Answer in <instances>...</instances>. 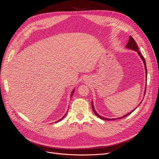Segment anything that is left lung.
I'll return each instance as SVG.
<instances>
[{
  "instance_id": "obj_1",
  "label": "left lung",
  "mask_w": 159,
  "mask_h": 159,
  "mask_svg": "<svg viewBox=\"0 0 159 159\" xmlns=\"http://www.w3.org/2000/svg\"><path fill=\"white\" fill-rule=\"evenodd\" d=\"M126 48H128V49H132V50H134V51H135V52H137V53H138V54H139V55L140 57V58H141V59L143 60V62H144V68H145V70H146V82H147V68H146V61H145V59H144V57L141 54H140V52L139 51V47H138V46H137V43H136V42L135 41V40L133 39V38L131 37V36H129V40H128V44H126ZM146 88H145V91H144V95H145V93H146ZM91 105H92V109H93V112H94V113L98 116V117H99L100 119H102V120H116V119H122V118H124V117H125V116H128V115H129L130 113H131L134 110H133L132 111H131V112H129V113H128V114H126V115H124L123 116H121V117H119V118H117V119H107V118H104V117H103V116H101L99 114H98L97 113V111H95V108H94V106H93V101L91 102Z\"/></svg>"
}]
</instances>
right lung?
Instances as JSON below:
<instances>
[{
    "label": "right lung",
    "instance_id": "add662e5",
    "mask_svg": "<svg viewBox=\"0 0 159 159\" xmlns=\"http://www.w3.org/2000/svg\"><path fill=\"white\" fill-rule=\"evenodd\" d=\"M74 91H75V89H73V90L72 91V92H71V97H72V95H73V93H74ZM66 115H67V112H66V114H65V115H64V116H63V117H62V118H61V119L60 120H58L56 121V122H59V121H61V120H62V119H64V118L65 117V116H66Z\"/></svg>",
    "mask_w": 159,
    "mask_h": 159
}]
</instances>
